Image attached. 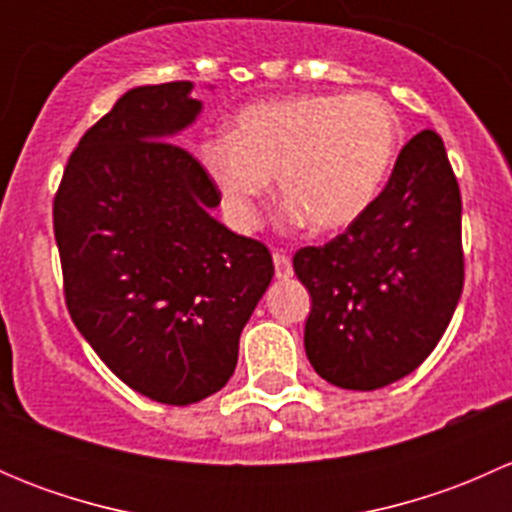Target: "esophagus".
<instances>
[{"label": "esophagus", "instance_id": "esophagus-1", "mask_svg": "<svg viewBox=\"0 0 512 512\" xmlns=\"http://www.w3.org/2000/svg\"><path fill=\"white\" fill-rule=\"evenodd\" d=\"M272 260H275V277H277V280H289V277L294 275L292 260H289L285 252H275V255H272Z\"/></svg>", "mask_w": 512, "mask_h": 512}]
</instances>
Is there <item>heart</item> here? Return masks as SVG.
Wrapping results in <instances>:
<instances>
[{"label": "heart", "instance_id": "b5f03b06", "mask_svg": "<svg viewBox=\"0 0 512 512\" xmlns=\"http://www.w3.org/2000/svg\"><path fill=\"white\" fill-rule=\"evenodd\" d=\"M401 151V123L379 94H299L242 108L232 136H208L198 160L237 230L260 223L277 175L289 225L349 227L384 190Z\"/></svg>", "mask_w": 512, "mask_h": 512}]
</instances>
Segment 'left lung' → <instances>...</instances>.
I'll list each match as a JSON object with an SVG mask.
<instances>
[{"mask_svg":"<svg viewBox=\"0 0 512 512\" xmlns=\"http://www.w3.org/2000/svg\"><path fill=\"white\" fill-rule=\"evenodd\" d=\"M292 262L312 297L304 349L324 381L374 391L411 374L463 292L461 190L441 136L416 133L376 203Z\"/></svg>","mask_w":512,"mask_h":512,"instance_id":"obj_1","label":"left lung"}]
</instances>
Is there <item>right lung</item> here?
Masks as SVG:
<instances>
[{"instance_id":"add662e5","label":"right lung","mask_w":512,"mask_h":512,"mask_svg":"<svg viewBox=\"0 0 512 512\" xmlns=\"http://www.w3.org/2000/svg\"><path fill=\"white\" fill-rule=\"evenodd\" d=\"M193 81L136 86L71 153L54 198L66 307L103 364L170 406L227 384L275 265L210 215L220 193L175 136L203 103Z\"/></svg>"}]
</instances>
